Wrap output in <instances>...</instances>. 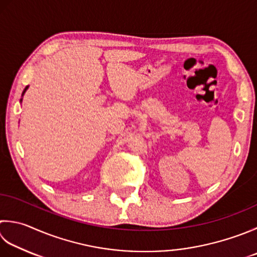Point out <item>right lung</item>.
<instances>
[{
    "label": "right lung",
    "mask_w": 257,
    "mask_h": 257,
    "mask_svg": "<svg viewBox=\"0 0 257 257\" xmlns=\"http://www.w3.org/2000/svg\"><path fill=\"white\" fill-rule=\"evenodd\" d=\"M27 89H28V87H25V89H24V91H23V93L25 92V90H27Z\"/></svg>",
    "instance_id": "add662e5"
}]
</instances>
